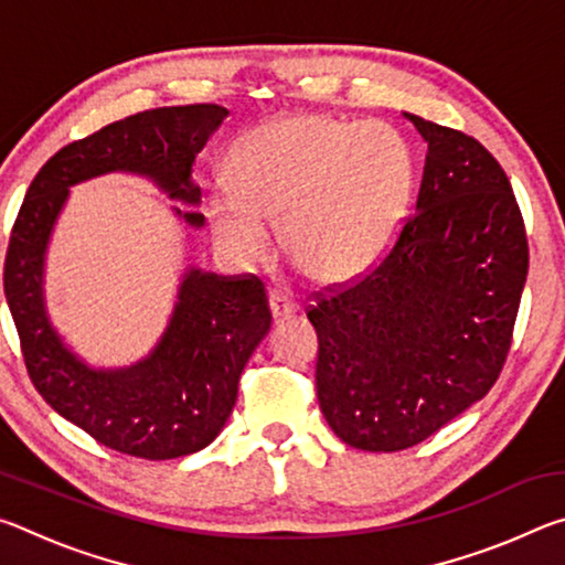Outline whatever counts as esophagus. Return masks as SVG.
Returning a JSON list of instances; mask_svg holds the SVG:
<instances>
[{
  "instance_id": "34e87169",
  "label": "esophagus",
  "mask_w": 565,
  "mask_h": 565,
  "mask_svg": "<svg viewBox=\"0 0 565 565\" xmlns=\"http://www.w3.org/2000/svg\"><path fill=\"white\" fill-rule=\"evenodd\" d=\"M269 309L274 313V319H286L291 317V313L296 311V303L289 294L284 291H271L269 294Z\"/></svg>"
}]
</instances>
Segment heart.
<instances>
[{
  "mask_svg": "<svg viewBox=\"0 0 565 565\" xmlns=\"http://www.w3.org/2000/svg\"><path fill=\"white\" fill-rule=\"evenodd\" d=\"M234 177L236 191L216 186L206 199L216 242L232 259L264 262L271 248L266 224H274L299 269L343 284L394 244L414 196L416 157L384 121L289 114L246 134Z\"/></svg>",
  "mask_w": 565,
  "mask_h": 565,
  "instance_id": "obj_1",
  "label": "heart"
}]
</instances>
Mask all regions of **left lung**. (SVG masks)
Wrapping results in <instances>:
<instances>
[{
  "instance_id": "1",
  "label": "left lung",
  "mask_w": 565,
  "mask_h": 565,
  "mask_svg": "<svg viewBox=\"0 0 565 565\" xmlns=\"http://www.w3.org/2000/svg\"><path fill=\"white\" fill-rule=\"evenodd\" d=\"M428 141L416 212L366 274L313 291L317 396L361 451H404L489 394L509 359L529 238L481 141L408 114Z\"/></svg>"
}]
</instances>
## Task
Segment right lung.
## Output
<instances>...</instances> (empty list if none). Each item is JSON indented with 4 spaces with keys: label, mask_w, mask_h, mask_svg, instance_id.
<instances>
[{
    "label": "right lung",
    "mask_w": 565,
    "mask_h": 565,
    "mask_svg": "<svg viewBox=\"0 0 565 565\" xmlns=\"http://www.w3.org/2000/svg\"><path fill=\"white\" fill-rule=\"evenodd\" d=\"M218 104L131 114L62 147L26 189L4 259V296L34 388L94 441L147 461L202 451L236 404L238 376L271 327L264 281L254 274L191 269L157 349L137 366L92 371L62 347L42 299L44 248L70 186L107 171H137L169 196L196 204L191 164L226 117ZM191 226L204 216L184 212Z\"/></svg>",
    "instance_id": "right-lung-1"
}]
</instances>
